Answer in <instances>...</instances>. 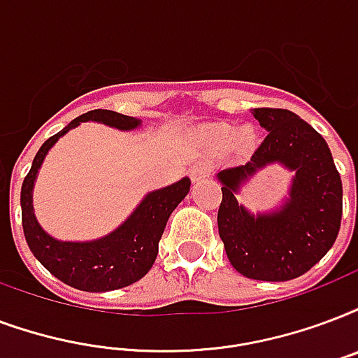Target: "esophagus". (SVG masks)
Instances as JSON below:
<instances>
[{
	"mask_svg": "<svg viewBox=\"0 0 358 358\" xmlns=\"http://www.w3.org/2000/svg\"><path fill=\"white\" fill-rule=\"evenodd\" d=\"M208 174H210V165H206V163H195V165H193L189 171L191 180H193L195 184L203 182V180L206 178Z\"/></svg>",
	"mask_w": 358,
	"mask_h": 358,
	"instance_id": "34e87169",
	"label": "esophagus"
}]
</instances>
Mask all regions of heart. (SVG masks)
Segmentation results:
<instances>
[{
    "label": "heart",
    "instance_id": "heart-1",
    "mask_svg": "<svg viewBox=\"0 0 358 358\" xmlns=\"http://www.w3.org/2000/svg\"><path fill=\"white\" fill-rule=\"evenodd\" d=\"M210 143L217 146V148H227L231 144H234L236 148H248L253 143V129L252 127H244V129L236 131L234 125L220 124L214 125L208 131Z\"/></svg>",
    "mask_w": 358,
    "mask_h": 358
}]
</instances>
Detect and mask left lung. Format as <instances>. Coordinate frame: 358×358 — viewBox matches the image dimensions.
I'll return each mask as SVG.
<instances>
[{"label":"left lung","mask_w":358,"mask_h":358,"mask_svg":"<svg viewBox=\"0 0 358 358\" xmlns=\"http://www.w3.org/2000/svg\"><path fill=\"white\" fill-rule=\"evenodd\" d=\"M252 114L268 133L245 165L215 174L223 193L217 229L242 276L287 282L317 264L334 244L342 222V180L329 144L312 125L283 108H253ZM274 162L294 173L288 197L253 215L236 195Z\"/></svg>","instance_id":"obj_1"}]
</instances>
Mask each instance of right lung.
I'll return each mask as SVG.
<instances>
[{
    "mask_svg": "<svg viewBox=\"0 0 358 358\" xmlns=\"http://www.w3.org/2000/svg\"><path fill=\"white\" fill-rule=\"evenodd\" d=\"M82 122H97L118 131H135L143 125V120L99 108L82 114L65 125L59 133L50 136L39 148L22 184V227L31 253L52 276L80 291L105 293L127 287L148 274L159 252L161 234L165 231L173 210L189 193L191 180L184 176L167 187L146 193L143 201L136 204V208L127 215V220L122 222V225L114 229L113 233L101 238L84 242L54 238L41 227L35 217V180L52 146Z\"/></svg>",
    "mask_w": 358,
    "mask_h": 358,
    "instance_id": "add662e5",
    "label": "right lung"
}]
</instances>
